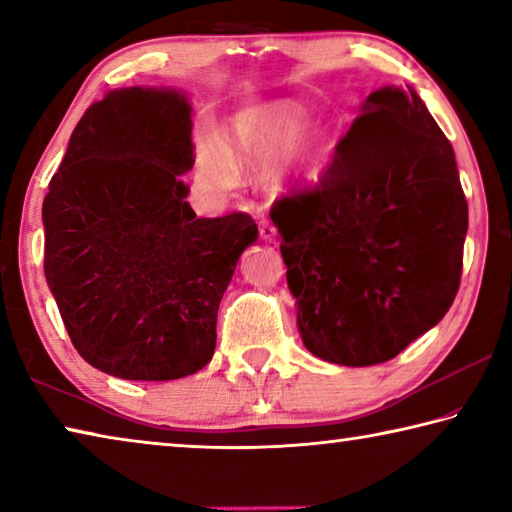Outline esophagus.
Listing matches in <instances>:
<instances>
[{
	"label": "esophagus",
	"instance_id": "34e87169",
	"mask_svg": "<svg viewBox=\"0 0 512 512\" xmlns=\"http://www.w3.org/2000/svg\"><path fill=\"white\" fill-rule=\"evenodd\" d=\"M259 237H262L264 241H275L277 237V228L271 223V221H259Z\"/></svg>",
	"mask_w": 512,
	"mask_h": 512
}]
</instances>
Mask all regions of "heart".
Returning a JSON list of instances; mask_svg holds the SVG:
<instances>
[{"mask_svg":"<svg viewBox=\"0 0 512 512\" xmlns=\"http://www.w3.org/2000/svg\"><path fill=\"white\" fill-rule=\"evenodd\" d=\"M305 115L291 103L241 110L223 126L221 142L198 140L196 171L214 189H232L237 171H257L268 163L266 185L284 192L318 178L327 160V137L302 135Z\"/></svg>","mask_w":512,"mask_h":512,"instance_id":"obj_1","label":"heart"}]
</instances>
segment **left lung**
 Masks as SVG:
<instances>
[{
	"label": "left lung",
	"instance_id": "1",
	"mask_svg": "<svg viewBox=\"0 0 512 512\" xmlns=\"http://www.w3.org/2000/svg\"><path fill=\"white\" fill-rule=\"evenodd\" d=\"M305 348L375 366L456 298L467 201L454 149L415 90L381 88L314 189L271 207Z\"/></svg>",
	"mask_w": 512,
	"mask_h": 512
}]
</instances>
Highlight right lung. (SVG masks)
Here are the masks:
<instances>
[{
	"label": "right lung",
	"mask_w": 512,
	"mask_h": 512,
	"mask_svg": "<svg viewBox=\"0 0 512 512\" xmlns=\"http://www.w3.org/2000/svg\"><path fill=\"white\" fill-rule=\"evenodd\" d=\"M192 106L169 88L112 90L76 124L42 203L45 275L74 348L119 379L169 381L210 363L246 212L196 219Z\"/></svg>",
	"instance_id": "right-lung-1"
}]
</instances>
